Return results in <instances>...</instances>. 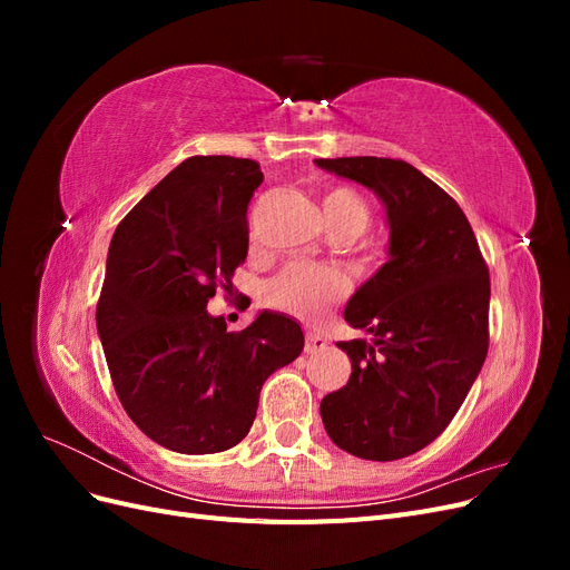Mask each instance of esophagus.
Listing matches in <instances>:
<instances>
[{
	"instance_id": "1",
	"label": "esophagus",
	"mask_w": 570,
	"mask_h": 570,
	"mask_svg": "<svg viewBox=\"0 0 570 570\" xmlns=\"http://www.w3.org/2000/svg\"><path fill=\"white\" fill-rule=\"evenodd\" d=\"M327 347V340L318 333H306V342H304V352L306 354H316L323 352Z\"/></svg>"
}]
</instances>
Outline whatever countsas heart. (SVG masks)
Segmentation results:
<instances>
[{
  "label": "heart",
  "instance_id": "obj_1",
  "mask_svg": "<svg viewBox=\"0 0 570 570\" xmlns=\"http://www.w3.org/2000/svg\"><path fill=\"white\" fill-rule=\"evenodd\" d=\"M323 214L333 235H364L371 226V206L352 187H331L323 197ZM350 295V281L340 268L289 264L266 285L268 302L295 318L321 321Z\"/></svg>",
  "mask_w": 570,
  "mask_h": 570
}]
</instances>
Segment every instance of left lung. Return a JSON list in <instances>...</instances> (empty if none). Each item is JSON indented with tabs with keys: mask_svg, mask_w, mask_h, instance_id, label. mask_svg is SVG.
<instances>
[{
	"mask_svg": "<svg viewBox=\"0 0 570 570\" xmlns=\"http://www.w3.org/2000/svg\"><path fill=\"white\" fill-rule=\"evenodd\" d=\"M375 189L390 223V258L361 285L344 321L373 342H337L352 358L344 387L323 396L327 435L358 459L421 452L452 423L490 347V271L469 218L402 159H316Z\"/></svg>",
	"mask_w": 570,
	"mask_h": 570,
	"instance_id": "1",
	"label": "left lung"
}]
</instances>
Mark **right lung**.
I'll return each mask as SVG.
<instances>
[{
	"mask_svg": "<svg viewBox=\"0 0 570 570\" xmlns=\"http://www.w3.org/2000/svg\"><path fill=\"white\" fill-rule=\"evenodd\" d=\"M262 166L189 157L118 223L97 331L130 421L180 454L226 452L256 419L266 377L304 350L297 321L258 314L245 331L206 314L247 258V206Z\"/></svg>",
	"mask_w": 570,
	"mask_h": 570,
	"instance_id": "add662e5",
	"label": "right lung"
}]
</instances>
